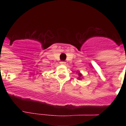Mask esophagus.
I'll return each mask as SVG.
<instances>
[{"label":"esophagus","mask_w":126,"mask_h":126,"mask_svg":"<svg viewBox=\"0 0 126 126\" xmlns=\"http://www.w3.org/2000/svg\"><path fill=\"white\" fill-rule=\"evenodd\" d=\"M61 64H63V65H65L66 64V62H60Z\"/></svg>","instance_id":"obj_1"}]
</instances>
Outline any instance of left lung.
Returning a JSON list of instances; mask_svg holds the SVG:
<instances>
[{
	"label": "left lung",
	"instance_id": "obj_1",
	"mask_svg": "<svg viewBox=\"0 0 126 126\" xmlns=\"http://www.w3.org/2000/svg\"><path fill=\"white\" fill-rule=\"evenodd\" d=\"M78 76H79V77H78V78H77V79L78 80H81L83 78V76H82V74L79 72V71H78Z\"/></svg>",
	"mask_w": 126,
	"mask_h": 126
}]
</instances>
